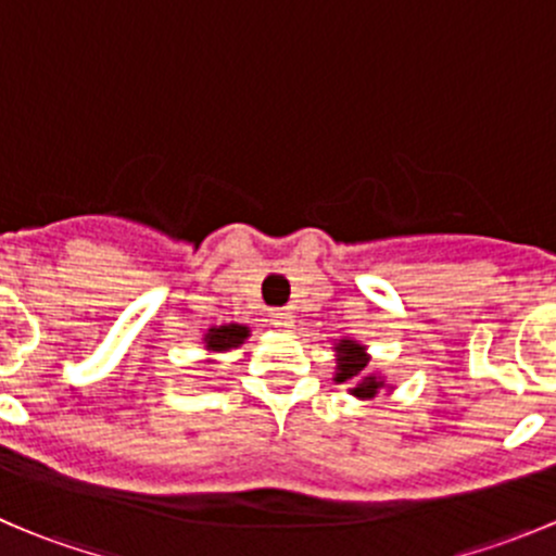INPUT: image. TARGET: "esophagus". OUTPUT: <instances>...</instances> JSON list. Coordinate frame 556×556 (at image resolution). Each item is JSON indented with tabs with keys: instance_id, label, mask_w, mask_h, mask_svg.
<instances>
[{
	"instance_id": "obj_1",
	"label": "esophagus",
	"mask_w": 556,
	"mask_h": 556,
	"mask_svg": "<svg viewBox=\"0 0 556 556\" xmlns=\"http://www.w3.org/2000/svg\"><path fill=\"white\" fill-rule=\"evenodd\" d=\"M271 323L277 325L279 330H290V328H293V314H290L288 309H274L271 312Z\"/></svg>"
}]
</instances>
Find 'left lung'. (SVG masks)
Masks as SVG:
<instances>
[{
  "mask_svg": "<svg viewBox=\"0 0 556 556\" xmlns=\"http://www.w3.org/2000/svg\"><path fill=\"white\" fill-rule=\"evenodd\" d=\"M336 352H339V374H336V382H357L352 387V395L357 397H374L377 395V390L382 387V382H377V377H366L363 379V371H366L368 366V357L366 352H363L361 344H355V341L344 339L339 346H336Z\"/></svg>",
  "mask_w": 556,
  "mask_h": 556,
  "instance_id": "obj_1",
  "label": "left lung"
}]
</instances>
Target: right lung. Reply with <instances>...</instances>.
<instances>
[{
  "label": "right lung",
  "mask_w": 556,
  "mask_h": 556,
  "mask_svg": "<svg viewBox=\"0 0 556 556\" xmlns=\"http://www.w3.org/2000/svg\"><path fill=\"white\" fill-rule=\"evenodd\" d=\"M247 333H250V330H247L244 325H220V328H210V333H206V346H210L212 352L233 350V346L242 344Z\"/></svg>",
  "instance_id": "1"
}]
</instances>
